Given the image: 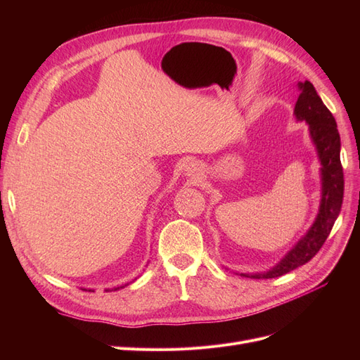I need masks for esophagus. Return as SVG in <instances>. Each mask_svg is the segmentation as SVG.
Masks as SVG:
<instances>
[{"instance_id": "34e87169", "label": "esophagus", "mask_w": 360, "mask_h": 360, "mask_svg": "<svg viewBox=\"0 0 360 360\" xmlns=\"http://www.w3.org/2000/svg\"><path fill=\"white\" fill-rule=\"evenodd\" d=\"M186 171H188V174H189V176H193V174H195V172H197L198 169H197V167H195V165H193V163H189V165L186 167Z\"/></svg>"}]
</instances>
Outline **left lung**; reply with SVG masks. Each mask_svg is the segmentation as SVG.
<instances>
[{
	"mask_svg": "<svg viewBox=\"0 0 360 360\" xmlns=\"http://www.w3.org/2000/svg\"><path fill=\"white\" fill-rule=\"evenodd\" d=\"M300 94L294 106L297 122H307L312 144L317 150L321 176V200L317 217L300 240L276 266L261 274H240L245 278H278L303 266L319 252L341 212L344 197V172L341 167V138L332 112L326 108L309 81L297 84Z\"/></svg>",
	"mask_w": 360,
	"mask_h": 360,
	"instance_id": "1",
	"label": "left lung"
}]
</instances>
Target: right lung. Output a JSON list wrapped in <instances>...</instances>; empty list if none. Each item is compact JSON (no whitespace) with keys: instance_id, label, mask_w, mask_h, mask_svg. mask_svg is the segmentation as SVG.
Returning <instances> with one entry per match:
<instances>
[{"instance_id":"right-lung-1","label":"right lung","mask_w":360,"mask_h":360,"mask_svg":"<svg viewBox=\"0 0 360 360\" xmlns=\"http://www.w3.org/2000/svg\"><path fill=\"white\" fill-rule=\"evenodd\" d=\"M127 285V284H126ZM120 288H123V287H114L112 290H110V288H106V291H115V290H120ZM82 290H85L86 291V288H82ZM89 291H93V290H89Z\"/></svg>"}]
</instances>
